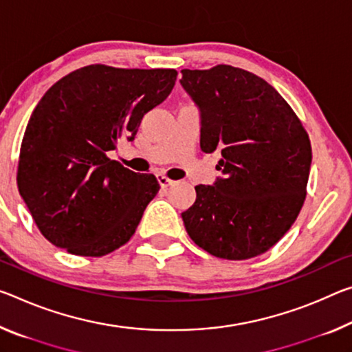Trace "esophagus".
Masks as SVG:
<instances>
[{
	"label": "esophagus",
	"mask_w": 352,
	"mask_h": 352,
	"mask_svg": "<svg viewBox=\"0 0 352 352\" xmlns=\"http://www.w3.org/2000/svg\"><path fill=\"white\" fill-rule=\"evenodd\" d=\"M158 183L161 188H167V186H170L174 182H172L170 178H167L166 175H158Z\"/></svg>",
	"instance_id": "obj_1"
}]
</instances>
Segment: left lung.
<instances>
[{"mask_svg":"<svg viewBox=\"0 0 352 352\" xmlns=\"http://www.w3.org/2000/svg\"><path fill=\"white\" fill-rule=\"evenodd\" d=\"M202 111L200 148H221L213 186H196L183 211L188 235L226 260L265 254L296 221L307 196L311 146L302 122L263 78L219 64L182 70Z\"/></svg>","mask_w":352,"mask_h":352,"instance_id":"1","label":"left lung"}]
</instances>
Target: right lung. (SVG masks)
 I'll return each mask as SVG.
<instances>
[{
    "label": "right lung",
    "mask_w": 352,
    "mask_h": 352,
    "mask_svg": "<svg viewBox=\"0 0 352 352\" xmlns=\"http://www.w3.org/2000/svg\"><path fill=\"white\" fill-rule=\"evenodd\" d=\"M174 69L81 67L37 103L21 141L16 186L36 226L56 248L103 256L124 246L160 183L108 152L133 141L142 117L175 86Z\"/></svg>",
    "instance_id": "1"
}]
</instances>
